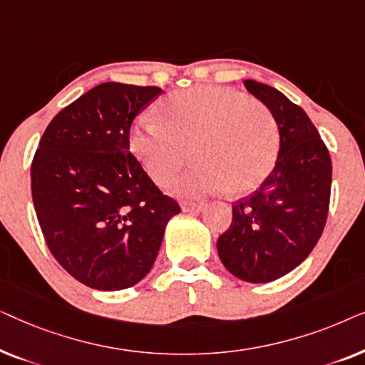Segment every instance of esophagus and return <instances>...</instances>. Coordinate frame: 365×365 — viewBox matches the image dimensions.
Masks as SVG:
<instances>
[{
    "mask_svg": "<svg viewBox=\"0 0 365 365\" xmlns=\"http://www.w3.org/2000/svg\"><path fill=\"white\" fill-rule=\"evenodd\" d=\"M206 207L204 202H184L182 204V211L184 212H201Z\"/></svg>",
    "mask_w": 365,
    "mask_h": 365,
    "instance_id": "obj_1",
    "label": "esophagus"
}]
</instances>
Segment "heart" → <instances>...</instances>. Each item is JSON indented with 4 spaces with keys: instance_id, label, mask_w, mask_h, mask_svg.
Returning <instances> with one entry per match:
<instances>
[{
    "instance_id": "heart-1",
    "label": "heart",
    "mask_w": 365,
    "mask_h": 365,
    "mask_svg": "<svg viewBox=\"0 0 365 365\" xmlns=\"http://www.w3.org/2000/svg\"><path fill=\"white\" fill-rule=\"evenodd\" d=\"M163 121L144 118L133 129L131 151L158 184L171 182L192 156L197 163L174 182V191L199 197L226 189L246 194L272 173L279 134L266 108L246 94L219 86L171 94Z\"/></svg>"
}]
</instances>
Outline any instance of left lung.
Here are the masks:
<instances>
[{"label":"left lung","instance_id":"left-lung-1","mask_svg":"<svg viewBox=\"0 0 365 365\" xmlns=\"http://www.w3.org/2000/svg\"><path fill=\"white\" fill-rule=\"evenodd\" d=\"M244 86L271 111L279 153L261 187L232 206V222L217 239V254L232 276L264 284L296 269L317 244L327 221L332 166L302 108L264 83L246 79Z\"/></svg>","mask_w":365,"mask_h":365}]
</instances>
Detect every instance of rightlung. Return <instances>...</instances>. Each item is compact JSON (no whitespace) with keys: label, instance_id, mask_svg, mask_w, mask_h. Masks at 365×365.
Returning <instances> with one entry per match:
<instances>
[{"label":"right lung","instance_id":"obj_1","mask_svg":"<svg viewBox=\"0 0 365 365\" xmlns=\"http://www.w3.org/2000/svg\"><path fill=\"white\" fill-rule=\"evenodd\" d=\"M163 93L103 83L48 124L31 164L38 222L54 259L84 286L121 291L148 276L181 212L129 153L134 118Z\"/></svg>","mask_w":365,"mask_h":365}]
</instances>
